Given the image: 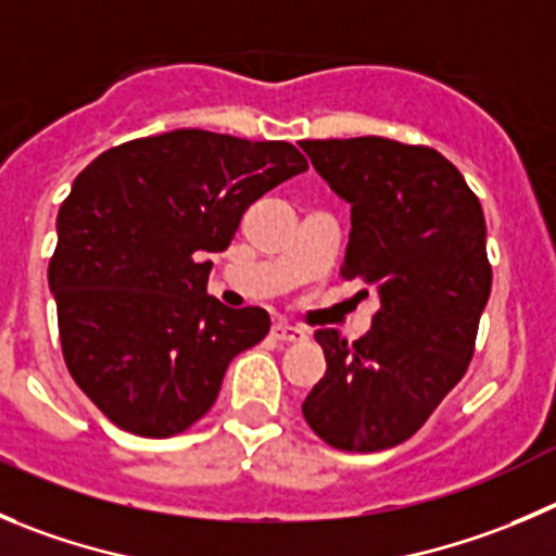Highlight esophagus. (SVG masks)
<instances>
[{
  "mask_svg": "<svg viewBox=\"0 0 556 556\" xmlns=\"http://www.w3.org/2000/svg\"><path fill=\"white\" fill-rule=\"evenodd\" d=\"M273 338L281 343H300L308 336H305L303 327H294V325H287V321H281V325L273 327Z\"/></svg>",
  "mask_w": 556,
  "mask_h": 556,
  "instance_id": "esophagus-1",
  "label": "esophagus"
}]
</instances>
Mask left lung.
<instances>
[{
    "label": "left lung",
    "mask_w": 556,
    "mask_h": 556,
    "mask_svg": "<svg viewBox=\"0 0 556 556\" xmlns=\"http://www.w3.org/2000/svg\"><path fill=\"white\" fill-rule=\"evenodd\" d=\"M300 147L352 204L341 278L374 287L382 303L354 343L316 330L327 371L303 401L305 422L338 451H388L431 417L472 361L491 292L483 210L431 147L379 136Z\"/></svg>",
    "instance_id": "8db88e82"
}]
</instances>
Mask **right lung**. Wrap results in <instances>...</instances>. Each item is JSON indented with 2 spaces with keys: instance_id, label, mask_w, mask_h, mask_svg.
<instances>
[{
  "instance_id": "right-lung-1",
  "label": "right lung",
  "mask_w": 556,
  "mask_h": 556,
  "mask_svg": "<svg viewBox=\"0 0 556 556\" xmlns=\"http://www.w3.org/2000/svg\"><path fill=\"white\" fill-rule=\"evenodd\" d=\"M305 168L287 141L182 128L111 147L78 174L49 283L67 371L114 426L150 440L188 431L229 363L267 336V311L207 294V253Z\"/></svg>"
}]
</instances>
